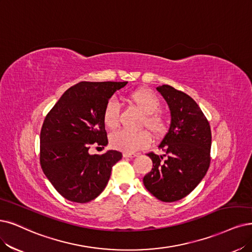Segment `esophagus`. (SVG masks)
I'll use <instances>...</instances> for the list:
<instances>
[{
	"label": "esophagus",
	"mask_w": 252,
	"mask_h": 252,
	"mask_svg": "<svg viewBox=\"0 0 252 252\" xmlns=\"http://www.w3.org/2000/svg\"><path fill=\"white\" fill-rule=\"evenodd\" d=\"M123 156L125 157V158H134V157H136L137 155L136 154H134V153H124L123 154Z\"/></svg>",
	"instance_id": "1"
}]
</instances>
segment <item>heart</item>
<instances>
[{
	"mask_svg": "<svg viewBox=\"0 0 252 252\" xmlns=\"http://www.w3.org/2000/svg\"><path fill=\"white\" fill-rule=\"evenodd\" d=\"M129 98L146 114L143 125L156 137L165 134L167 124L164 117L158 113L161 109V101L155 93L150 89H138L129 94ZM119 105L114 99H110L104 109V123L109 128H116L119 125ZM110 143L118 151L134 153L140 151L151 143V135L146 131L131 132L126 129H120L114 132L110 137Z\"/></svg>",
	"mask_w": 252,
	"mask_h": 252,
	"instance_id": "1",
	"label": "heart"
}]
</instances>
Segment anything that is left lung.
Masks as SVG:
<instances>
[{
  "mask_svg": "<svg viewBox=\"0 0 252 252\" xmlns=\"http://www.w3.org/2000/svg\"><path fill=\"white\" fill-rule=\"evenodd\" d=\"M157 90L168 104L171 124L159 144L165 154H147L153 168L143 178V184L158 199L173 202L187 196L206 175L212 134L207 117L191 96L169 85Z\"/></svg>",
  "mask_w": 252,
  "mask_h": 252,
  "instance_id": "left-lung-1",
  "label": "left lung"
}]
</instances>
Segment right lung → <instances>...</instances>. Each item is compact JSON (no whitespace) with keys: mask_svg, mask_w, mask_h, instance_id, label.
<instances>
[{"mask_svg":"<svg viewBox=\"0 0 252 252\" xmlns=\"http://www.w3.org/2000/svg\"><path fill=\"white\" fill-rule=\"evenodd\" d=\"M127 82H80L65 91L45 116L40 132V165L64 198L85 203L96 198L123 155H90L92 145L108 144L104 109Z\"/></svg>","mask_w":252,"mask_h":252,"instance_id":"right-lung-1","label":"right lung"}]
</instances>
